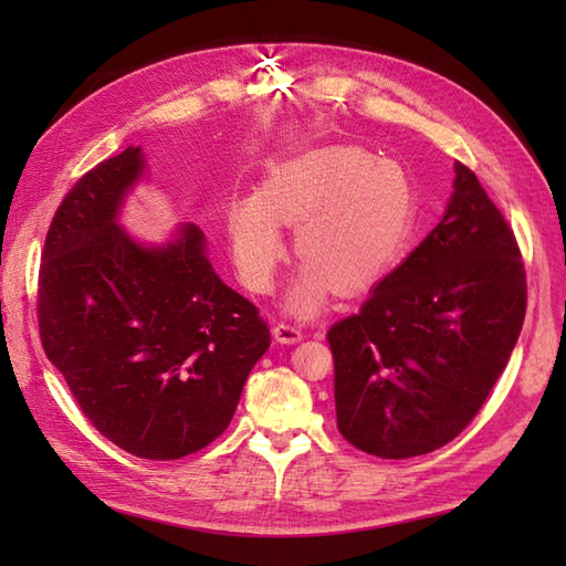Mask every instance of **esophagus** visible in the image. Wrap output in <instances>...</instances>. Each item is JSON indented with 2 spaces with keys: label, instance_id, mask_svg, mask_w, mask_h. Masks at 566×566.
<instances>
[{
  "label": "esophagus",
  "instance_id": "esophagus-1",
  "mask_svg": "<svg viewBox=\"0 0 566 566\" xmlns=\"http://www.w3.org/2000/svg\"><path fill=\"white\" fill-rule=\"evenodd\" d=\"M272 335H274L276 343L292 345V343H298V340L304 338V331H302V326H296V323L282 321V323H276V326L272 328Z\"/></svg>",
  "mask_w": 566,
  "mask_h": 566
}]
</instances>
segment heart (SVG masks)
Returning a JSON list of instances; mask_svg holds the SVG:
<instances>
[{"label": "heart", "instance_id": "b5f03b06", "mask_svg": "<svg viewBox=\"0 0 566 566\" xmlns=\"http://www.w3.org/2000/svg\"><path fill=\"white\" fill-rule=\"evenodd\" d=\"M418 213V191L399 163L357 146L306 150L274 165L262 195L226 209L233 262L252 292H270L284 260L280 223L294 226V252L306 260L290 294L296 314H314L331 286L357 294L399 264Z\"/></svg>", "mask_w": 566, "mask_h": 566}]
</instances>
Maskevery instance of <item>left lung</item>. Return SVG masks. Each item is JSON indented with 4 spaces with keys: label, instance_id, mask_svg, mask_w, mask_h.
Returning a JSON list of instances; mask_svg holds the SVG:
<instances>
[{
    "label": "left lung",
    "instance_id": "8db88e82",
    "mask_svg": "<svg viewBox=\"0 0 566 566\" xmlns=\"http://www.w3.org/2000/svg\"><path fill=\"white\" fill-rule=\"evenodd\" d=\"M442 221L333 323L340 436L381 460L428 454L484 406L518 340L527 282L518 240L467 165Z\"/></svg>",
    "mask_w": 566,
    "mask_h": 566
}]
</instances>
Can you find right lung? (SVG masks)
<instances>
[{
  "label": "right lung",
  "mask_w": 566,
  "mask_h": 566,
  "mask_svg": "<svg viewBox=\"0 0 566 566\" xmlns=\"http://www.w3.org/2000/svg\"><path fill=\"white\" fill-rule=\"evenodd\" d=\"M140 170L130 146L72 185L48 228L35 311L90 423L143 460H179L231 423L270 326L211 270L199 226L143 248L114 223Z\"/></svg>",
  "instance_id": "1"
}]
</instances>
